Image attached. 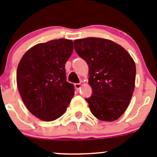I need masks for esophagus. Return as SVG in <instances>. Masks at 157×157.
<instances>
[{
    "instance_id": "obj_1",
    "label": "esophagus",
    "mask_w": 157,
    "mask_h": 157,
    "mask_svg": "<svg viewBox=\"0 0 157 157\" xmlns=\"http://www.w3.org/2000/svg\"><path fill=\"white\" fill-rule=\"evenodd\" d=\"M74 86H75V88L77 89V90H78V89H80V87H81V84H80V83H77V84H74Z\"/></svg>"
}]
</instances>
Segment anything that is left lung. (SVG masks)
<instances>
[{
  "mask_svg": "<svg viewBox=\"0 0 157 157\" xmlns=\"http://www.w3.org/2000/svg\"><path fill=\"white\" fill-rule=\"evenodd\" d=\"M78 56L89 67L91 97L85 98L100 121H113L123 115L135 89L136 66L129 53L112 40L87 37L73 41Z\"/></svg>",
  "mask_w": 157,
  "mask_h": 157,
  "instance_id": "8db88e82",
  "label": "left lung"
}]
</instances>
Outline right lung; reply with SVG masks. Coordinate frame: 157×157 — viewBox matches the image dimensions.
I'll list each match as a JSON object with an SVG mask.
<instances>
[{
    "instance_id": "obj_1",
    "label": "right lung",
    "mask_w": 157,
    "mask_h": 157,
    "mask_svg": "<svg viewBox=\"0 0 157 157\" xmlns=\"http://www.w3.org/2000/svg\"><path fill=\"white\" fill-rule=\"evenodd\" d=\"M73 50L71 40H52L32 47L19 62V91L28 110L41 121L63 115L74 95V86L66 81L65 70Z\"/></svg>"
}]
</instances>
